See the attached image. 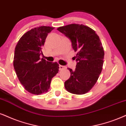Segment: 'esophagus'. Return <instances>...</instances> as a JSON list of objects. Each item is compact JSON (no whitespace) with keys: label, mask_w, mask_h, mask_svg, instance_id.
I'll use <instances>...</instances> for the list:
<instances>
[{"label":"esophagus","mask_w":126,"mask_h":126,"mask_svg":"<svg viewBox=\"0 0 126 126\" xmlns=\"http://www.w3.org/2000/svg\"><path fill=\"white\" fill-rule=\"evenodd\" d=\"M66 67L64 66H62V65H60L59 66V70H65Z\"/></svg>","instance_id":"1"}]
</instances>
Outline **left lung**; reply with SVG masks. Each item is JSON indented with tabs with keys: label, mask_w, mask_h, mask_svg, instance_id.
<instances>
[{
	"label": "left lung",
	"mask_w": 126,
	"mask_h": 126,
	"mask_svg": "<svg viewBox=\"0 0 126 126\" xmlns=\"http://www.w3.org/2000/svg\"><path fill=\"white\" fill-rule=\"evenodd\" d=\"M70 39L73 49L77 53L76 69L68 68L70 77L64 82L68 92L82 95L91 90L101 73L104 50L94 30L83 24H71L58 29Z\"/></svg>",
	"instance_id": "left-lung-1"
}]
</instances>
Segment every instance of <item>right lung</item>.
Segmentation results:
<instances>
[{"label":"right lung","mask_w":126,"mask_h":126,"mask_svg":"<svg viewBox=\"0 0 126 126\" xmlns=\"http://www.w3.org/2000/svg\"><path fill=\"white\" fill-rule=\"evenodd\" d=\"M54 28L49 26L32 28L20 38L15 47L14 70L25 90L32 94L48 91L52 78L59 71L57 62L39 58L47 34Z\"/></svg>","instance_id":"right-lung-1"}]
</instances>
